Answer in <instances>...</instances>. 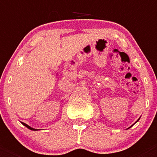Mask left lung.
Listing matches in <instances>:
<instances>
[{
    "instance_id": "8db88e82",
    "label": "left lung",
    "mask_w": 157,
    "mask_h": 157,
    "mask_svg": "<svg viewBox=\"0 0 157 157\" xmlns=\"http://www.w3.org/2000/svg\"><path fill=\"white\" fill-rule=\"evenodd\" d=\"M139 119H140V118H139ZM139 120H138V121H137L136 122H138V121H139ZM136 122H135V123H136ZM131 126H132V125H131ZM131 126H130V127H131ZM130 127H129V128H130Z\"/></svg>"
}]
</instances>
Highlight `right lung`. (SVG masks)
<instances>
[{
	"instance_id": "right-lung-1",
	"label": "right lung",
	"mask_w": 157,
	"mask_h": 157,
	"mask_svg": "<svg viewBox=\"0 0 157 157\" xmlns=\"http://www.w3.org/2000/svg\"><path fill=\"white\" fill-rule=\"evenodd\" d=\"M22 124H23V125H24V126L27 127V128H28V129H31V130H38V129H34V128H32V127L29 126L28 124H25V123H23V122H22Z\"/></svg>"
}]
</instances>
